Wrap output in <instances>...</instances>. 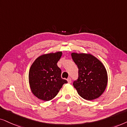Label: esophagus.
<instances>
[{
  "instance_id": "obj_1",
  "label": "esophagus",
  "mask_w": 127,
  "mask_h": 127,
  "mask_svg": "<svg viewBox=\"0 0 127 127\" xmlns=\"http://www.w3.org/2000/svg\"><path fill=\"white\" fill-rule=\"evenodd\" d=\"M67 80L68 83H71V78H68L67 79Z\"/></svg>"
}]
</instances>
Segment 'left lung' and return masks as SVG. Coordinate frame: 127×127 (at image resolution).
Returning a JSON list of instances; mask_svg holds the SVG:
<instances>
[{
  "mask_svg": "<svg viewBox=\"0 0 127 127\" xmlns=\"http://www.w3.org/2000/svg\"><path fill=\"white\" fill-rule=\"evenodd\" d=\"M71 57L78 68V78L73 82L78 94L88 100L100 97L108 81L107 71L102 63L91 54L72 53Z\"/></svg>",
  "mask_w": 127,
  "mask_h": 127,
  "instance_id": "8db88e82",
  "label": "left lung"
}]
</instances>
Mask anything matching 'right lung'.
<instances>
[{
	"label": "right lung",
	"mask_w": 127,
	"mask_h": 127,
	"mask_svg": "<svg viewBox=\"0 0 127 127\" xmlns=\"http://www.w3.org/2000/svg\"><path fill=\"white\" fill-rule=\"evenodd\" d=\"M62 55V52L42 55L30 67L28 75L30 88L32 94L40 100H52L63 84L67 83L61 77L62 70L57 65Z\"/></svg>",
	"instance_id": "obj_1"
}]
</instances>
